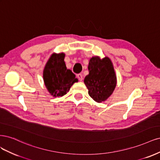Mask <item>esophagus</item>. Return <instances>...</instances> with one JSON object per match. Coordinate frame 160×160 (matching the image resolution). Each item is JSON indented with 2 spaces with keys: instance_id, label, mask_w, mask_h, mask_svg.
<instances>
[{
  "instance_id": "esophagus-1",
  "label": "esophagus",
  "mask_w": 160,
  "mask_h": 160,
  "mask_svg": "<svg viewBox=\"0 0 160 160\" xmlns=\"http://www.w3.org/2000/svg\"><path fill=\"white\" fill-rule=\"evenodd\" d=\"M77 78H78V80H80V81H82V75L81 74H77Z\"/></svg>"
}]
</instances>
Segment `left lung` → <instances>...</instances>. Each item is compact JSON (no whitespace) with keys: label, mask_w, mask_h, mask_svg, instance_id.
<instances>
[{"label":"left lung","mask_w":160,"mask_h":160,"mask_svg":"<svg viewBox=\"0 0 160 160\" xmlns=\"http://www.w3.org/2000/svg\"><path fill=\"white\" fill-rule=\"evenodd\" d=\"M89 74L84 78L88 94L96 102L106 100L116 86V76L111 60L108 57L100 59L98 56L90 58Z\"/></svg>","instance_id":"8db88e82"}]
</instances>
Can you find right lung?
I'll list each match as a JSON object with an SVG mask.
<instances>
[{
  "label": "right lung",
  "instance_id": "obj_1",
  "mask_svg": "<svg viewBox=\"0 0 160 160\" xmlns=\"http://www.w3.org/2000/svg\"><path fill=\"white\" fill-rule=\"evenodd\" d=\"M64 53H54L46 62L43 71L44 84L49 93L54 97L65 95L70 87L78 82L76 76L67 69Z\"/></svg>",
  "mask_w": 160,
  "mask_h": 160
}]
</instances>
